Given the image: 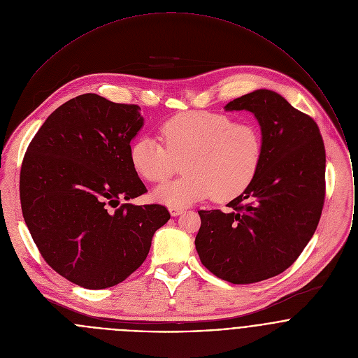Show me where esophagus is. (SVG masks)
Segmentation results:
<instances>
[{"mask_svg":"<svg viewBox=\"0 0 358 358\" xmlns=\"http://www.w3.org/2000/svg\"><path fill=\"white\" fill-rule=\"evenodd\" d=\"M183 208H180V206H169V213L172 215V216H179V215H182L183 213Z\"/></svg>","mask_w":358,"mask_h":358,"instance_id":"1","label":"esophagus"}]
</instances>
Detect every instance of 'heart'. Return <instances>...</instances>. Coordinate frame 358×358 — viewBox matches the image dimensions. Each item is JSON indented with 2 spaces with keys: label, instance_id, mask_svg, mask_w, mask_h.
I'll return each instance as SVG.
<instances>
[{
  "label": "heart",
  "instance_id": "obj_1",
  "mask_svg": "<svg viewBox=\"0 0 358 358\" xmlns=\"http://www.w3.org/2000/svg\"><path fill=\"white\" fill-rule=\"evenodd\" d=\"M165 146L153 136L136 138L129 149L134 171L148 182H164L183 162V176L155 187L153 199L166 206H186L213 196L229 201L255 179L263 159V136L252 121L187 111L161 127Z\"/></svg>",
  "mask_w": 358,
  "mask_h": 358
}]
</instances>
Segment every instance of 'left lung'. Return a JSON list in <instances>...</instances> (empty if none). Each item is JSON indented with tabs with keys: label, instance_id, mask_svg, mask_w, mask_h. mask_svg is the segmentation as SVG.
<instances>
[{
	"label": "left lung",
	"instance_id": "1",
	"mask_svg": "<svg viewBox=\"0 0 358 358\" xmlns=\"http://www.w3.org/2000/svg\"><path fill=\"white\" fill-rule=\"evenodd\" d=\"M224 110L255 115L263 159L229 212L199 210L194 243L216 277L252 284L287 270L313 237L325 197V149L314 120L274 91L256 90Z\"/></svg>",
	"mask_w": 358,
	"mask_h": 358
}]
</instances>
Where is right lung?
<instances>
[{
  "mask_svg": "<svg viewBox=\"0 0 358 358\" xmlns=\"http://www.w3.org/2000/svg\"><path fill=\"white\" fill-rule=\"evenodd\" d=\"M145 124L136 104L85 94L57 107L38 129L20 171L24 222L52 268L87 289L129 277L171 215L158 204H122L146 187L131 141Z\"/></svg>",
  "mask_w": 358,
  "mask_h": 358,
  "instance_id": "right-lung-1",
  "label": "right lung"
}]
</instances>
